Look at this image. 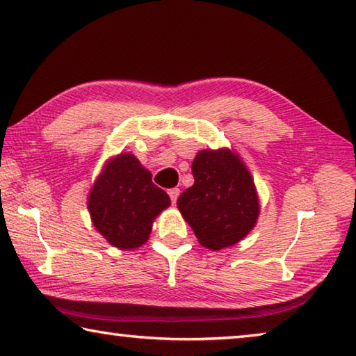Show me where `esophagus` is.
Masks as SVG:
<instances>
[{"mask_svg": "<svg viewBox=\"0 0 356 356\" xmlns=\"http://www.w3.org/2000/svg\"><path fill=\"white\" fill-rule=\"evenodd\" d=\"M168 195H170V200H172V203H177V200H178V195H179V189H170L168 191Z\"/></svg>", "mask_w": 356, "mask_h": 356, "instance_id": "obj_1", "label": "esophagus"}]
</instances>
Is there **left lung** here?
Wrapping results in <instances>:
<instances>
[{"label": "left lung", "instance_id": "left-lung-1", "mask_svg": "<svg viewBox=\"0 0 356 356\" xmlns=\"http://www.w3.org/2000/svg\"><path fill=\"white\" fill-rule=\"evenodd\" d=\"M194 184L177 207L209 250L238 244L258 222L259 200L252 173L229 148L202 149L192 162Z\"/></svg>", "mask_w": 356, "mask_h": 356}]
</instances>
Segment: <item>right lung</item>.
I'll use <instances>...</instances> for the list:
<instances>
[{
    "instance_id": "1",
    "label": "right lung",
    "mask_w": 356,
    "mask_h": 356,
    "mask_svg": "<svg viewBox=\"0 0 356 356\" xmlns=\"http://www.w3.org/2000/svg\"><path fill=\"white\" fill-rule=\"evenodd\" d=\"M170 207V197L154 186L152 173L131 153L106 162L87 198L92 225L120 250L145 244L156 217Z\"/></svg>"
}]
</instances>
